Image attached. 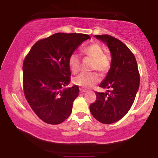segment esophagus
<instances>
[{
  "instance_id": "obj_1",
  "label": "esophagus",
  "mask_w": 158,
  "mask_h": 158,
  "mask_svg": "<svg viewBox=\"0 0 158 158\" xmlns=\"http://www.w3.org/2000/svg\"><path fill=\"white\" fill-rule=\"evenodd\" d=\"M79 90H80V92H81V93H84V92H86V89H84L80 88V89H79Z\"/></svg>"
}]
</instances>
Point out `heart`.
<instances>
[{
    "label": "heart",
    "instance_id": "b5f03b06",
    "mask_svg": "<svg viewBox=\"0 0 158 158\" xmlns=\"http://www.w3.org/2000/svg\"><path fill=\"white\" fill-rule=\"evenodd\" d=\"M82 54L92 59V69H97L101 72H106L110 69L111 61L108 55L104 54V48L98 44H91L81 48ZM69 66L71 72L76 74L80 69L79 54L72 53L69 59ZM99 81V75L95 72H83L74 79V83L84 88H89Z\"/></svg>",
    "mask_w": 158,
    "mask_h": 158
}]
</instances>
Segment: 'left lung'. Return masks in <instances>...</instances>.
I'll use <instances>...</instances> for the list:
<instances>
[{"label":"left lung","mask_w":158,"mask_h":158,"mask_svg":"<svg viewBox=\"0 0 158 158\" xmlns=\"http://www.w3.org/2000/svg\"><path fill=\"white\" fill-rule=\"evenodd\" d=\"M94 36L107 45L112 60L107 74L99 85L108 90L95 93L97 100L89 110L97 120L112 124L123 118L135 101L139 86L138 68L134 54L119 39L106 34Z\"/></svg>","instance_id":"8db88e82"}]
</instances>
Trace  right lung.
Listing matches in <instances>:
<instances>
[{"mask_svg":"<svg viewBox=\"0 0 158 158\" xmlns=\"http://www.w3.org/2000/svg\"><path fill=\"white\" fill-rule=\"evenodd\" d=\"M90 39L83 34L56 33L37 41L24 59V94L44 123L60 124L72 113L79 87L62 89L70 82L69 59L82 42Z\"/></svg>","mask_w":158,"mask_h":158,"instance_id":"right-lung-1","label":"right lung"}]
</instances>
